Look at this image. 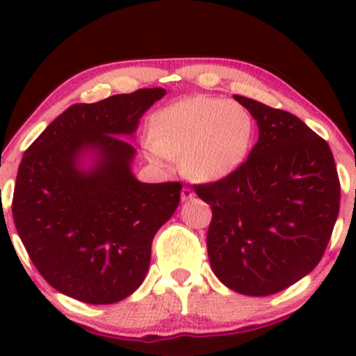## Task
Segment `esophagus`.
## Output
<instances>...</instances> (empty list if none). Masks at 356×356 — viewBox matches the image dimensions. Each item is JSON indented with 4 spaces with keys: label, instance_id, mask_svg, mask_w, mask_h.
<instances>
[{
    "label": "esophagus",
    "instance_id": "esophagus-1",
    "mask_svg": "<svg viewBox=\"0 0 356 356\" xmlns=\"http://www.w3.org/2000/svg\"><path fill=\"white\" fill-rule=\"evenodd\" d=\"M194 196V191L191 188H183L181 189V201H188V199H191Z\"/></svg>",
    "mask_w": 356,
    "mask_h": 356
}]
</instances>
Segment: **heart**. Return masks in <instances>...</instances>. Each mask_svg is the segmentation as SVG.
<instances>
[{
    "label": "heart",
    "mask_w": 356,
    "mask_h": 356,
    "mask_svg": "<svg viewBox=\"0 0 356 356\" xmlns=\"http://www.w3.org/2000/svg\"><path fill=\"white\" fill-rule=\"evenodd\" d=\"M254 134V118L246 106L216 97H191L150 118L147 157L157 165L163 157L181 159L189 177L218 181L246 162Z\"/></svg>",
    "instance_id": "obj_1"
}]
</instances>
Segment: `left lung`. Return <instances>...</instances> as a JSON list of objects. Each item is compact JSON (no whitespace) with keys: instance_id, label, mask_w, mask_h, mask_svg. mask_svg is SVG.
Wrapping results in <instances>:
<instances>
[{"instance_id":"left-lung-1","label":"left lung","mask_w":356,"mask_h":356,"mask_svg":"<svg viewBox=\"0 0 356 356\" xmlns=\"http://www.w3.org/2000/svg\"><path fill=\"white\" fill-rule=\"evenodd\" d=\"M233 99L256 120L259 139L235 173L194 189L212 206L213 274L236 293L267 296L319 264L339 216V175L329 144L300 118Z\"/></svg>"}]
</instances>
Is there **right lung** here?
Segmentation results:
<instances>
[{"label":"right lung","instance_id":"1","mask_svg":"<svg viewBox=\"0 0 356 356\" xmlns=\"http://www.w3.org/2000/svg\"><path fill=\"white\" fill-rule=\"evenodd\" d=\"M162 87L76 104L24 154L13 217L33 266L53 289L89 305L134 293L155 233L179 204V183H143L131 165L139 120Z\"/></svg>","mask_w":356,"mask_h":356}]
</instances>
